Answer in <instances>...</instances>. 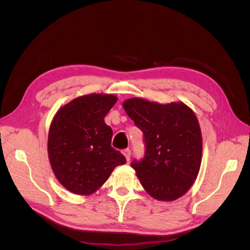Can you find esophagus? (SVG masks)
<instances>
[{
	"label": "esophagus",
	"instance_id": "esophagus-1",
	"mask_svg": "<svg viewBox=\"0 0 250 250\" xmlns=\"http://www.w3.org/2000/svg\"><path fill=\"white\" fill-rule=\"evenodd\" d=\"M123 154H124V156H125L127 162L130 160V156H131V151H130V149H124V150H123Z\"/></svg>",
	"mask_w": 250,
	"mask_h": 250
}]
</instances>
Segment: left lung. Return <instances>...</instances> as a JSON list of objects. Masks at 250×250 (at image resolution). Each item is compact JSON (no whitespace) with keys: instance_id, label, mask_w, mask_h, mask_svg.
<instances>
[{"instance_id":"obj_1","label":"left lung","mask_w":250,"mask_h":250,"mask_svg":"<svg viewBox=\"0 0 250 250\" xmlns=\"http://www.w3.org/2000/svg\"><path fill=\"white\" fill-rule=\"evenodd\" d=\"M143 131L145 154L131 167L154 199L173 201L190 188L198 175L202 138L198 120L184 103L160 104L140 98L123 103Z\"/></svg>"}]
</instances>
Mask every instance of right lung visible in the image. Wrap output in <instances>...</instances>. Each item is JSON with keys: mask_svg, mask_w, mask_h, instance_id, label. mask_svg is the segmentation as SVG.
<instances>
[{"mask_svg": "<svg viewBox=\"0 0 250 250\" xmlns=\"http://www.w3.org/2000/svg\"><path fill=\"white\" fill-rule=\"evenodd\" d=\"M113 95L90 94L72 100L53 119L48 153L56 178L67 191L89 195L106 181L125 156L111 147L112 129L104 117L116 104Z\"/></svg>", "mask_w": 250, "mask_h": 250, "instance_id": "add662e5", "label": "right lung"}]
</instances>
